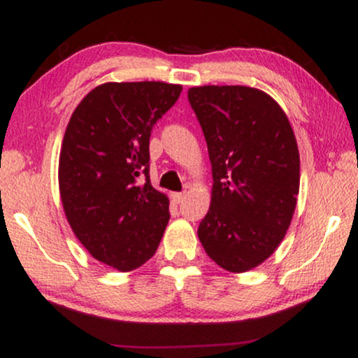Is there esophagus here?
<instances>
[{
	"label": "esophagus",
	"instance_id": "1",
	"mask_svg": "<svg viewBox=\"0 0 358 358\" xmlns=\"http://www.w3.org/2000/svg\"><path fill=\"white\" fill-rule=\"evenodd\" d=\"M185 196H187V193L185 192H180V193H171V199H173L175 203H182L185 200Z\"/></svg>",
	"mask_w": 358,
	"mask_h": 358
}]
</instances>
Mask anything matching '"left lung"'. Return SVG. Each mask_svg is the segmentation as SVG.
Instances as JSON below:
<instances>
[{
    "mask_svg": "<svg viewBox=\"0 0 358 358\" xmlns=\"http://www.w3.org/2000/svg\"><path fill=\"white\" fill-rule=\"evenodd\" d=\"M212 163V202L199 239L215 264L244 273L285 239L296 208L299 153L273 97L244 85L188 89Z\"/></svg>",
    "mask_w": 358,
    "mask_h": 358,
    "instance_id": "obj_1",
    "label": "left lung"
}]
</instances>
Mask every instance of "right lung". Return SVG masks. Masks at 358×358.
I'll return each instance as SVG.
<instances>
[{"instance_id":"add662e5","label":"right lung","mask_w":358,"mask_h":358,"mask_svg":"<svg viewBox=\"0 0 358 358\" xmlns=\"http://www.w3.org/2000/svg\"><path fill=\"white\" fill-rule=\"evenodd\" d=\"M180 92L165 82H108L80 101L65 131V215L92 257L117 271L150 261L170 220L168 196L150 182V138Z\"/></svg>"}]
</instances>
